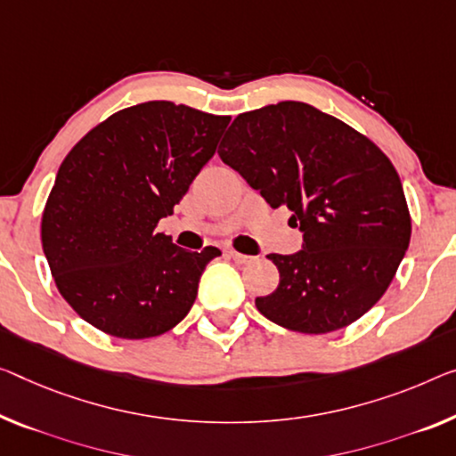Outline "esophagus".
<instances>
[{
  "mask_svg": "<svg viewBox=\"0 0 456 456\" xmlns=\"http://www.w3.org/2000/svg\"><path fill=\"white\" fill-rule=\"evenodd\" d=\"M228 255H230V258H232V261L240 263V265H248V263L255 261V256H250V255H242V252H238V250H230Z\"/></svg>",
  "mask_w": 456,
  "mask_h": 456,
  "instance_id": "obj_1",
  "label": "esophagus"
}]
</instances>
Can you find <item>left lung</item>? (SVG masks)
Segmentation results:
<instances>
[{"label": "left lung", "mask_w": 456, "mask_h": 456, "mask_svg": "<svg viewBox=\"0 0 456 456\" xmlns=\"http://www.w3.org/2000/svg\"><path fill=\"white\" fill-rule=\"evenodd\" d=\"M218 155L271 208H289L304 250L269 255L277 289L256 310L301 334L340 330L394 281L411 236L402 181L387 155L338 118L301 102L236 116Z\"/></svg>", "instance_id": "left-lung-1"}]
</instances>
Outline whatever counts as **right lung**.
<instances>
[{"label":"right lung","instance_id":"1","mask_svg":"<svg viewBox=\"0 0 456 456\" xmlns=\"http://www.w3.org/2000/svg\"><path fill=\"white\" fill-rule=\"evenodd\" d=\"M230 116L146 102L91 128L62 160L40 236L61 296L116 338H152L191 310L206 265L157 232L214 157Z\"/></svg>","mask_w":456,"mask_h":456}]
</instances>
